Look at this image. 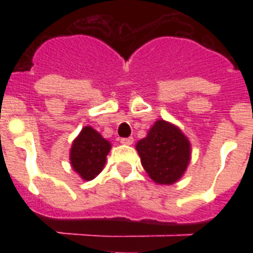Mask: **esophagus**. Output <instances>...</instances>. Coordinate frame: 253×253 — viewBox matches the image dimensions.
I'll return each instance as SVG.
<instances>
[{"mask_svg":"<svg viewBox=\"0 0 253 253\" xmlns=\"http://www.w3.org/2000/svg\"><path fill=\"white\" fill-rule=\"evenodd\" d=\"M121 143H122V144H126V146H130V144L134 143V138H131V136H128V138H122L121 139Z\"/></svg>","mask_w":253,"mask_h":253,"instance_id":"34e87169","label":"esophagus"}]
</instances>
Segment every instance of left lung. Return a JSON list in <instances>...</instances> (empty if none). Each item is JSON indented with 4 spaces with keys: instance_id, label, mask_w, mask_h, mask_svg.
<instances>
[{
    "instance_id": "1",
    "label": "left lung",
    "mask_w": 253,
    "mask_h": 253,
    "mask_svg": "<svg viewBox=\"0 0 253 253\" xmlns=\"http://www.w3.org/2000/svg\"><path fill=\"white\" fill-rule=\"evenodd\" d=\"M136 150L143 168L158 184L176 182L190 160V143L170 123L158 121L148 131L146 138L139 140Z\"/></svg>"
}]
</instances>
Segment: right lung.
I'll list each match as a JSON object with an SVG mask.
<instances>
[{
  "label": "right lung",
  "instance_id": "right-lung-1",
  "mask_svg": "<svg viewBox=\"0 0 253 253\" xmlns=\"http://www.w3.org/2000/svg\"><path fill=\"white\" fill-rule=\"evenodd\" d=\"M110 143L91 127L86 126L75 139L71 148V164L84 180H93L102 170Z\"/></svg>",
  "mask_w": 253,
  "mask_h": 253
}]
</instances>
